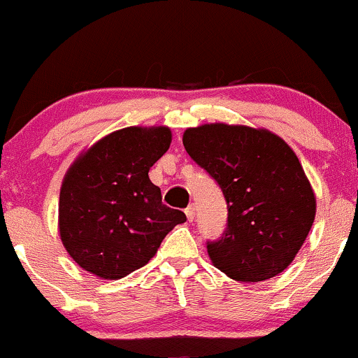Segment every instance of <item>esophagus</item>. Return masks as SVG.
<instances>
[{"label": "esophagus", "mask_w": 358, "mask_h": 358, "mask_svg": "<svg viewBox=\"0 0 358 358\" xmlns=\"http://www.w3.org/2000/svg\"><path fill=\"white\" fill-rule=\"evenodd\" d=\"M185 213H187V219L193 222V219H195V207H193V205H188V207L185 208Z\"/></svg>", "instance_id": "esophagus-1"}]
</instances>
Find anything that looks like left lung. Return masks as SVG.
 Returning a JSON list of instances; mask_svg holds the SVG:
<instances>
[{
    "instance_id": "8db88e82",
    "label": "left lung",
    "mask_w": 358,
    "mask_h": 358,
    "mask_svg": "<svg viewBox=\"0 0 358 358\" xmlns=\"http://www.w3.org/2000/svg\"><path fill=\"white\" fill-rule=\"evenodd\" d=\"M183 146L227 203L225 231L207 241L213 264L245 282L282 273L306 241L316 210L293 150L269 131L227 124L190 127Z\"/></svg>"
}]
</instances>
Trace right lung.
Here are the masks:
<instances>
[{
	"instance_id": "add662e5",
	"label": "right lung",
	"mask_w": 358,
	"mask_h": 358,
	"mask_svg": "<svg viewBox=\"0 0 358 358\" xmlns=\"http://www.w3.org/2000/svg\"><path fill=\"white\" fill-rule=\"evenodd\" d=\"M171 143L168 127H124L73 163L60 190L59 227L80 268L119 279L146 264L185 213L162 202L148 171Z\"/></svg>"
}]
</instances>
